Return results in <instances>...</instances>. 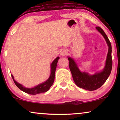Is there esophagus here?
<instances>
[{"mask_svg":"<svg viewBox=\"0 0 120 120\" xmlns=\"http://www.w3.org/2000/svg\"><path fill=\"white\" fill-rule=\"evenodd\" d=\"M67 52L66 51H62L61 53H60V55L62 56H64L66 55H67Z\"/></svg>","mask_w":120,"mask_h":120,"instance_id":"34e87169","label":"esophagus"}]
</instances>
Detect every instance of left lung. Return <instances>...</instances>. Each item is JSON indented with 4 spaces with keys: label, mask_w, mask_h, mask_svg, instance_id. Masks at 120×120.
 I'll use <instances>...</instances> for the list:
<instances>
[{
    "label": "left lung",
    "mask_w": 120,
    "mask_h": 120,
    "mask_svg": "<svg viewBox=\"0 0 120 120\" xmlns=\"http://www.w3.org/2000/svg\"><path fill=\"white\" fill-rule=\"evenodd\" d=\"M96 29L104 38L109 47L105 65L102 71L96 73L92 75H89L86 72H81L79 69L74 60L71 57H68L70 70L75 84L79 87L88 91H94L101 87L104 84L110 74L112 66V60L111 57L112 50L110 41L104 30L101 27H96Z\"/></svg>",
    "instance_id": "left-lung-1"
}]
</instances>
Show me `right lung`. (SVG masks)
Masks as SVG:
<instances>
[{
    "label": "right lung",
    "instance_id": "1",
    "mask_svg": "<svg viewBox=\"0 0 120 120\" xmlns=\"http://www.w3.org/2000/svg\"><path fill=\"white\" fill-rule=\"evenodd\" d=\"M60 59V57H57L55 60L52 62V63L51 64V74L49 78L47 79L46 81L44 82L40 83L38 85V86L34 87L28 88H26L24 86H23L20 83H18L17 81H16L14 79V76L12 75H11L12 78L14 80L15 83L17 86L19 88L24 92L28 93L29 94L35 95L39 93H42L47 92L48 90L50 89L51 86H52V84L53 83L54 80H55V71L56 69L57 64L58 62V60Z\"/></svg>",
    "mask_w": 120,
    "mask_h": 120
}]
</instances>
